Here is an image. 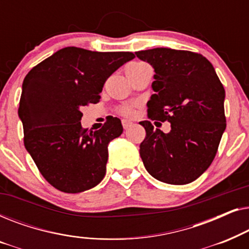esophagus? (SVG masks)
<instances>
[{
    "instance_id": "1",
    "label": "esophagus",
    "mask_w": 249,
    "mask_h": 249,
    "mask_svg": "<svg viewBox=\"0 0 249 249\" xmlns=\"http://www.w3.org/2000/svg\"><path fill=\"white\" fill-rule=\"evenodd\" d=\"M122 125H124V129H129L132 125V122L129 120H122Z\"/></svg>"
}]
</instances>
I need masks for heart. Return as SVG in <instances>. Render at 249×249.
Segmentation results:
<instances>
[{"instance_id": "1", "label": "heart", "mask_w": 249, "mask_h": 249, "mask_svg": "<svg viewBox=\"0 0 249 249\" xmlns=\"http://www.w3.org/2000/svg\"><path fill=\"white\" fill-rule=\"evenodd\" d=\"M138 64H141V62H135V63L130 64V66H138ZM130 66H129V67H130ZM122 112H124V114L130 115V114H132V108L131 107H124V110H122Z\"/></svg>"}]
</instances>
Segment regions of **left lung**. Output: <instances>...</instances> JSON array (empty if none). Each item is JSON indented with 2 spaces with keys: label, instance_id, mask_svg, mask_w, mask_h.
Returning <instances> with one entry per match:
<instances>
[{
  "label": "left lung",
  "instance_id": "left-lung-1",
  "mask_svg": "<svg viewBox=\"0 0 249 249\" xmlns=\"http://www.w3.org/2000/svg\"><path fill=\"white\" fill-rule=\"evenodd\" d=\"M135 54L155 72L148 118L171 124L164 134L154 130L151 121L139 122L146 130L139 146L142 163L162 182H192L211 165L226 130L224 88L202 54L168 47Z\"/></svg>",
  "mask_w": 249,
  "mask_h": 249
}]
</instances>
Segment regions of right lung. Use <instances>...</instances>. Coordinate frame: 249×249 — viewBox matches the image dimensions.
<instances>
[{
	"label": "right lung",
	"mask_w": 249,
	"mask_h": 249,
	"mask_svg": "<svg viewBox=\"0 0 249 249\" xmlns=\"http://www.w3.org/2000/svg\"><path fill=\"white\" fill-rule=\"evenodd\" d=\"M135 57L131 52L61 49L25 77L18 114L25 147L53 187L76 194L97 186L105 176L108 142L124 131L107 118L100 130L81 127L80 108L97 103L105 80Z\"/></svg>",
	"instance_id": "1"
}]
</instances>
